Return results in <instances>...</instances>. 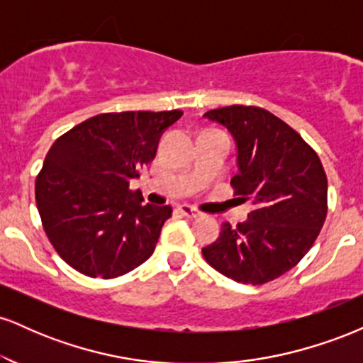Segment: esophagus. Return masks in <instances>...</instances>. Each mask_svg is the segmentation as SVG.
<instances>
[{"label":"esophagus","mask_w":363,"mask_h":363,"mask_svg":"<svg viewBox=\"0 0 363 363\" xmlns=\"http://www.w3.org/2000/svg\"><path fill=\"white\" fill-rule=\"evenodd\" d=\"M179 211H181L184 216H187V218H198V216L201 215L198 210H196V208L189 206V205H181L179 206Z\"/></svg>","instance_id":"esophagus-1"}]
</instances>
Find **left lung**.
I'll use <instances>...</instances> for the list:
<instances>
[{"instance_id":"1","label":"left lung","mask_w":363,"mask_h":363,"mask_svg":"<svg viewBox=\"0 0 363 363\" xmlns=\"http://www.w3.org/2000/svg\"><path fill=\"white\" fill-rule=\"evenodd\" d=\"M205 118L234 136L239 172L230 184L254 210L237 227L223 222L201 252L227 278L262 285L294 268L318 239L328 213L326 172L302 136L269 111L228 106Z\"/></svg>"}]
</instances>
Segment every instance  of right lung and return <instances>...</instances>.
<instances>
[{"instance_id":"add662e5","label":"right lung","mask_w":363,"mask_h":363,"mask_svg":"<svg viewBox=\"0 0 363 363\" xmlns=\"http://www.w3.org/2000/svg\"><path fill=\"white\" fill-rule=\"evenodd\" d=\"M181 111L107 112L60 136L35 181L45 235L61 259L91 278L126 274L152 256L170 206L147 203L131 179L155 158Z\"/></svg>"}]
</instances>
